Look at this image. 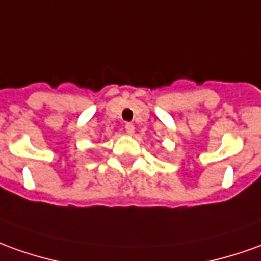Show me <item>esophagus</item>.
Wrapping results in <instances>:
<instances>
[{
	"label": "esophagus",
	"mask_w": 261,
	"mask_h": 261,
	"mask_svg": "<svg viewBox=\"0 0 261 261\" xmlns=\"http://www.w3.org/2000/svg\"><path fill=\"white\" fill-rule=\"evenodd\" d=\"M125 130H126L127 135H134L135 132L134 123H126V125H125Z\"/></svg>",
	"instance_id": "1"
}]
</instances>
